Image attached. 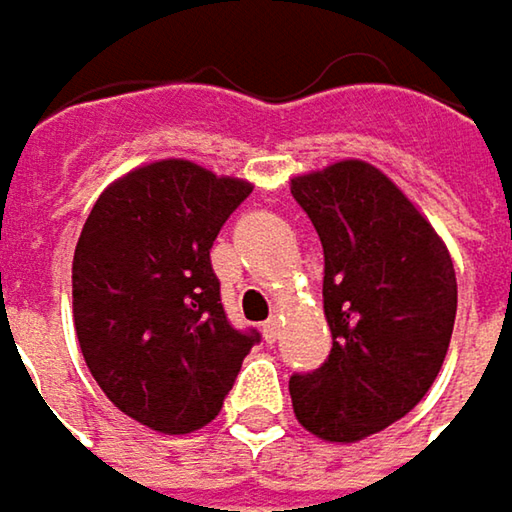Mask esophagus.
Masks as SVG:
<instances>
[{"mask_svg":"<svg viewBox=\"0 0 512 512\" xmlns=\"http://www.w3.org/2000/svg\"><path fill=\"white\" fill-rule=\"evenodd\" d=\"M262 336H265L268 345H274V342L280 339V321H277V318H268V321L262 324Z\"/></svg>","mask_w":512,"mask_h":512,"instance_id":"esophagus-1","label":"esophagus"}]
</instances>
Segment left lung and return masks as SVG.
<instances>
[{
  "mask_svg": "<svg viewBox=\"0 0 512 512\" xmlns=\"http://www.w3.org/2000/svg\"><path fill=\"white\" fill-rule=\"evenodd\" d=\"M324 247L333 351L288 380L297 421L359 442L404 418L433 386L454 333L457 277L445 241L374 164L345 159L291 179Z\"/></svg>",
  "mask_w": 512,
  "mask_h": 512,
  "instance_id": "1",
  "label": "left lung"
}]
</instances>
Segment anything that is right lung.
Returning <instances> with one entry per match:
<instances>
[{
  "mask_svg": "<svg viewBox=\"0 0 512 512\" xmlns=\"http://www.w3.org/2000/svg\"><path fill=\"white\" fill-rule=\"evenodd\" d=\"M250 182L194 161L129 170L94 203L73 253L82 356L129 418L194 433L221 413L259 333L226 321L209 250Z\"/></svg>",
  "mask_w": 512,
  "mask_h": 512,
  "instance_id": "obj_1",
  "label": "right lung"
}]
</instances>
